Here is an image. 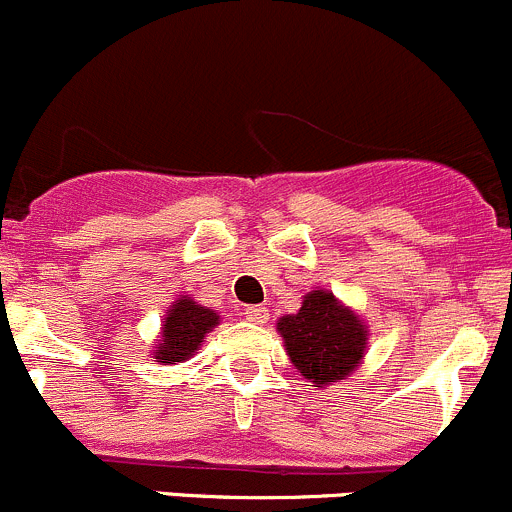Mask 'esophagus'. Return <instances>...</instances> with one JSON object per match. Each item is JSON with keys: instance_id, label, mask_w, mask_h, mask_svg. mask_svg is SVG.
I'll list each match as a JSON object with an SVG mask.
<instances>
[{"instance_id": "1", "label": "esophagus", "mask_w": 512, "mask_h": 512, "mask_svg": "<svg viewBox=\"0 0 512 512\" xmlns=\"http://www.w3.org/2000/svg\"><path fill=\"white\" fill-rule=\"evenodd\" d=\"M244 316L249 318L251 323H266L268 321V308L261 306V303H258V306H246Z\"/></svg>"}]
</instances>
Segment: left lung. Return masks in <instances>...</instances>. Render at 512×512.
Listing matches in <instances>:
<instances>
[{
    "mask_svg": "<svg viewBox=\"0 0 512 512\" xmlns=\"http://www.w3.org/2000/svg\"><path fill=\"white\" fill-rule=\"evenodd\" d=\"M276 326L291 363L316 388L351 376L366 356L363 321L323 288L306 293L298 313L281 316Z\"/></svg>",
    "mask_w": 512,
    "mask_h": 512,
    "instance_id": "left-lung-1",
    "label": "left lung"
}]
</instances>
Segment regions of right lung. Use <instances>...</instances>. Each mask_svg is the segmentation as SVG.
<instances>
[{
  "mask_svg": "<svg viewBox=\"0 0 512 512\" xmlns=\"http://www.w3.org/2000/svg\"><path fill=\"white\" fill-rule=\"evenodd\" d=\"M214 326H219V313L201 306L194 298L181 296L174 306L166 311L161 341L156 343L154 358L164 366L169 363H184L201 348V341Z\"/></svg>",
  "mask_w": 512,
  "mask_h": 512,
  "instance_id": "1",
  "label": "right lung"
}]
</instances>
